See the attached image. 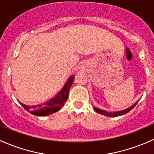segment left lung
I'll return each instance as SVG.
<instances>
[{"mask_svg": "<svg viewBox=\"0 0 154 154\" xmlns=\"http://www.w3.org/2000/svg\"><path fill=\"white\" fill-rule=\"evenodd\" d=\"M137 103V102H136L135 104H134V105H132V106L130 107V108H127V109H125V110H123V111H112V112H110V111H104V110L99 109V108H94V110L96 111V112H98V114H101V115H105V116L118 117V116H121V115H125V114H127L128 112H129L131 110H132L134 108L135 106H136Z\"/></svg>", "mask_w": 154, "mask_h": 154, "instance_id": "obj_1", "label": "left lung"}]
</instances>
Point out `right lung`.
I'll list each match as a JSON object with an SVG mask.
<instances>
[{
  "instance_id": "obj_1",
  "label": "right lung",
  "mask_w": 154,
  "mask_h": 154,
  "mask_svg": "<svg viewBox=\"0 0 154 154\" xmlns=\"http://www.w3.org/2000/svg\"><path fill=\"white\" fill-rule=\"evenodd\" d=\"M74 79L75 76H70L63 89L58 93L57 95L55 98H51L49 101H46L45 103L39 104L37 105H33V106H28V105L22 104L20 102V104L23 107L25 110L36 116H46V115L53 114L61 109L63 105H65L68 96H69V91L70 88L74 82Z\"/></svg>"
}]
</instances>
